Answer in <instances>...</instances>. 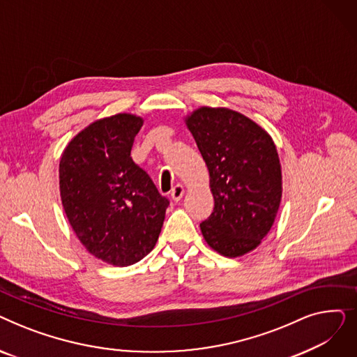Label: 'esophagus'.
Masks as SVG:
<instances>
[{
  "label": "esophagus",
  "mask_w": 357,
  "mask_h": 357,
  "mask_svg": "<svg viewBox=\"0 0 357 357\" xmlns=\"http://www.w3.org/2000/svg\"><path fill=\"white\" fill-rule=\"evenodd\" d=\"M183 194H185V190H183V186L182 185H176L175 188L171 191V198L175 201V202H178L182 197H183Z\"/></svg>",
  "instance_id": "obj_1"
}]
</instances>
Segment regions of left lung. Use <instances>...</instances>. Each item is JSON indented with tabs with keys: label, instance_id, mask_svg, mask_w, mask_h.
<instances>
[{
	"label": "left lung",
	"instance_id": "1",
	"mask_svg": "<svg viewBox=\"0 0 357 357\" xmlns=\"http://www.w3.org/2000/svg\"><path fill=\"white\" fill-rule=\"evenodd\" d=\"M210 172L211 215L201 231L218 253L236 257L259 246L275 221L282 176L273 140L240 112L202 107L186 119Z\"/></svg>",
	"mask_w": 357,
	"mask_h": 357
}]
</instances>
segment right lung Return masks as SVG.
Masks as SVG:
<instances>
[{"label": "right lung", "mask_w": 357, "mask_h": 357, "mask_svg": "<svg viewBox=\"0 0 357 357\" xmlns=\"http://www.w3.org/2000/svg\"><path fill=\"white\" fill-rule=\"evenodd\" d=\"M143 126L117 114L92 123L65 149L59 186L65 213L82 245L116 266L142 260L155 248L169 199L130 156Z\"/></svg>", "instance_id": "1"}]
</instances>
